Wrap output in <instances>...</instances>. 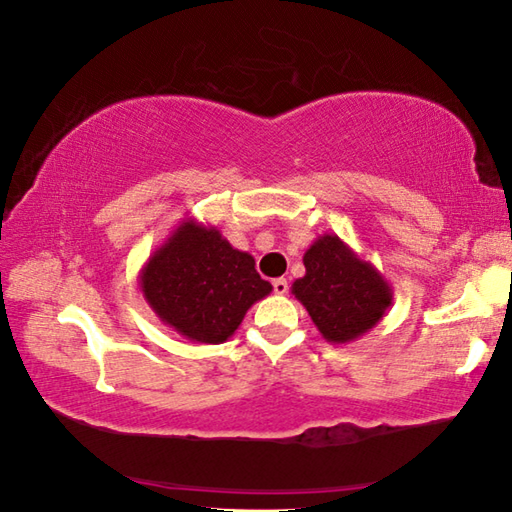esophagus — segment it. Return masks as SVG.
I'll list each match as a JSON object with an SVG mask.
<instances>
[{
	"mask_svg": "<svg viewBox=\"0 0 512 512\" xmlns=\"http://www.w3.org/2000/svg\"><path fill=\"white\" fill-rule=\"evenodd\" d=\"M273 291L277 296H284V293L289 291V282L284 280V277H277V280H273Z\"/></svg>",
	"mask_w": 512,
	"mask_h": 512,
	"instance_id": "34e87169",
	"label": "esophagus"
}]
</instances>
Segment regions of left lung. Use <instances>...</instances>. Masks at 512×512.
<instances>
[{
	"mask_svg": "<svg viewBox=\"0 0 512 512\" xmlns=\"http://www.w3.org/2000/svg\"><path fill=\"white\" fill-rule=\"evenodd\" d=\"M305 275L291 284L327 343L361 339L393 305V287L375 266L336 235H320L305 250Z\"/></svg>",
	"mask_w": 512,
	"mask_h": 512,
	"instance_id": "8db88e82",
	"label": "left lung"
}]
</instances>
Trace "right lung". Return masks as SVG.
<instances>
[{"label":"right lung","mask_w":512,"mask_h":512,"mask_svg":"<svg viewBox=\"0 0 512 512\" xmlns=\"http://www.w3.org/2000/svg\"><path fill=\"white\" fill-rule=\"evenodd\" d=\"M140 291L164 325L194 343H223L246 311L273 291L253 255L232 248L214 225L183 219L146 259Z\"/></svg>","instance_id":"right-lung-1"}]
</instances>
